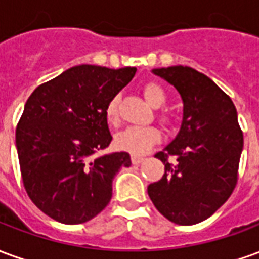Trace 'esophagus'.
<instances>
[{
    "label": "esophagus",
    "mask_w": 259,
    "mask_h": 259,
    "mask_svg": "<svg viewBox=\"0 0 259 259\" xmlns=\"http://www.w3.org/2000/svg\"><path fill=\"white\" fill-rule=\"evenodd\" d=\"M143 161H144V158L143 157H137V155H133V157H132V163H133V165H139V163H141Z\"/></svg>",
    "instance_id": "esophagus-1"
}]
</instances>
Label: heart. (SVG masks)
<instances>
[{
    "mask_svg": "<svg viewBox=\"0 0 259 259\" xmlns=\"http://www.w3.org/2000/svg\"><path fill=\"white\" fill-rule=\"evenodd\" d=\"M143 96L150 102V105L154 108H159L166 101V93L161 85L155 81H150L143 85ZM119 98L116 96L112 97L108 101L105 107V118L107 122L112 126L119 123ZM158 119L163 124L172 123V115L168 111L158 112ZM161 140V132L155 126H130L127 129L122 130L115 137V146L120 151H126L133 155H144L151 150L152 146H155Z\"/></svg>",
    "mask_w": 259,
    "mask_h": 259,
    "instance_id": "heart-1",
    "label": "heart"
}]
</instances>
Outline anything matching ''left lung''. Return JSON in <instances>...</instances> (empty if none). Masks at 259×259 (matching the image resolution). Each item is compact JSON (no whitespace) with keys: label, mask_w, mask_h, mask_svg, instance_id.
<instances>
[{"label":"left lung","mask_w":259,"mask_h":259,"mask_svg":"<svg viewBox=\"0 0 259 259\" xmlns=\"http://www.w3.org/2000/svg\"><path fill=\"white\" fill-rule=\"evenodd\" d=\"M183 100L176 139L155 154L165 165L161 180L148 186L152 204L178 225H195L217 212L239 179L243 132L230 97L208 76L189 66L154 69ZM177 162L170 164L168 158Z\"/></svg>","instance_id":"left-lung-1"}]
</instances>
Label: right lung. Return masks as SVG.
Masks as SVG:
<instances>
[{
	"mask_svg": "<svg viewBox=\"0 0 259 259\" xmlns=\"http://www.w3.org/2000/svg\"><path fill=\"white\" fill-rule=\"evenodd\" d=\"M136 70L73 66L27 98L16 127L20 174L27 195L50 218L79 225L111 201L113 178L132 165L130 155H93L112 141L105 107Z\"/></svg>",
	"mask_w": 259,
	"mask_h": 259,
	"instance_id": "right-lung-1",
	"label": "right lung"
}]
</instances>
